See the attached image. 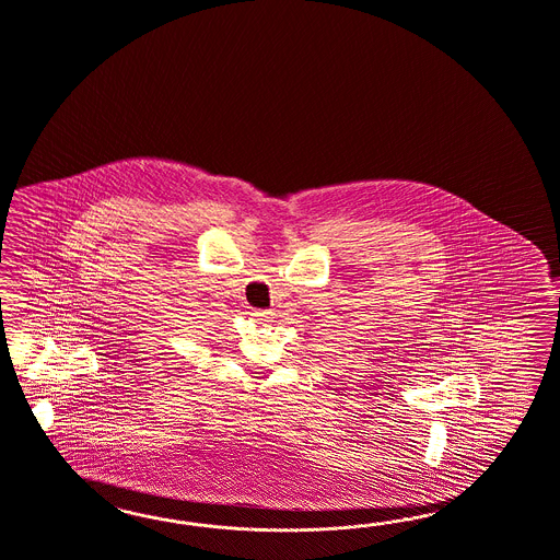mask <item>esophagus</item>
Wrapping results in <instances>:
<instances>
[{
  "instance_id": "esophagus-1",
  "label": "esophagus",
  "mask_w": 560,
  "mask_h": 560,
  "mask_svg": "<svg viewBox=\"0 0 560 560\" xmlns=\"http://www.w3.org/2000/svg\"><path fill=\"white\" fill-rule=\"evenodd\" d=\"M250 315H253V319H257V322H271L273 312H269V310H255Z\"/></svg>"
}]
</instances>
